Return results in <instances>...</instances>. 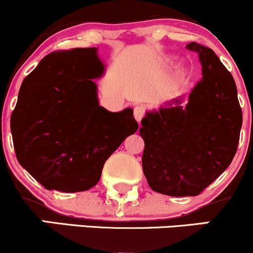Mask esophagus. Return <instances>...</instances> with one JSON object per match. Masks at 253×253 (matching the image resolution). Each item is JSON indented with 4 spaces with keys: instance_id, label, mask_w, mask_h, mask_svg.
<instances>
[{
    "instance_id": "obj_1",
    "label": "esophagus",
    "mask_w": 253,
    "mask_h": 253,
    "mask_svg": "<svg viewBox=\"0 0 253 253\" xmlns=\"http://www.w3.org/2000/svg\"><path fill=\"white\" fill-rule=\"evenodd\" d=\"M133 114H134L135 120L138 121V123H140L141 119H143L144 115H145V107L141 106V104H139V106H135L134 109H133Z\"/></svg>"
}]
</instances>
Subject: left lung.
I'll list each match as a JSON object with an SVG mask.
<instances>
[{
  "instance_id": "obj_1",
  "label": "left lung",
  "mask_w": 253,
  "mask_h": 253,
  "mask_svg": "<svg viewBox=\"0 0 253 253\" xmlns=\"http://www.w3.org/2000/svg\"><path fill=\"white\" fill-rule=\"evenodd\" d=\"M187 48L199 53L202 80L184 108L181 98L172 101L147 113L139 129L147 183L169 196H196L215 181L233 161L243 124L231 72L211 48L196 42Z\"/></svg>"
}]
</instances>
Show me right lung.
I'll return each instance as SVG.
<instances>
[{"instance_id": "add662e5", "label": "right lung", "mask_w": 253, "mask_h": 253, "mask_svg": "<svg viewBox=\"0 0 253 253\" xmlns=\"http://www.w3.org/2000/svg\"><path fill=\"white\" fill-rule=\"evenodd\" d=\"M104 66L96 47L56 51L25 78L10 118L19 163L48 190L84 191L138 129L132 108L112 113L98 104L95 78Z\"/></svg>"}]
</instances>
